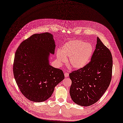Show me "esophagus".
<instances>
[{
    "mask_svg": "<svg viewBox=\"0 0 123 123\" xmlns=\"http://www.w3.org/2000/svg\"><path fill=\"white\" fill-rule=\"evenodd\" d=\"M69 74L68 73H67V72H65L64 73V76H65V77H68L69 76Z\"/></svg>",
    "mask_w": 123,
    "mask_h": 123,
    "instance_id": "esophagus-1",
    "label": "esophagus"
}]
</instances>
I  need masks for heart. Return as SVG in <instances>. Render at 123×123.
<instances>
[{
  "instance_id": "heart-1",
  "label": "heart",
  "mask_w": 123,
  "mask_h": 123,
  "mask_svg": "<svg viewBox=\"0 0 123 123\" xmlns=\"http://www.w3.org/2000/svg\"><path fill=\"white\" fill-rule=\"evenodd\" d=\"M93 52L92 46L81 40H72L66 42L61 50L56 52V57L60 63L66 62L69 58V64L74 70L84 67L90 61Z\"/></svg>"
}]
</instances>
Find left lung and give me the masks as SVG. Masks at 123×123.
<instances>
[{
    "instance_id": "1",
    "label": "left lung",
    "mask_w": 123,
    "mask_h": 123,
    "mask_svg": "<svg viewBox=\"0 0 123 123\" xmlns=\"http://www.w3.org/2000/svg\"><path fill=\"white\" fill-rule=\"evenodd\" d=\"M112 67V54L97 37L90 62L84 67L69 74L72 82L70 89L72 100L83 106L97 102L109 86Z\"/></svg>"
}]
</instances>
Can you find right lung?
Listing matches in <instances>:
<instances>
[{"instance_id":"right-lung-1","label":"right lung","mask_w":123,"mask_h":123,"mask_svg":"<svg viewBox=\"0 0 123 123\" xmlns=\"http://www.w3.org/2000/svg\"><path fill=\"white\" fill-rule=\"evenodd\" d=\"M55 49L53 35L46 32L32 35L22 41L16 51L14 78L21 93L30 101L47 100L64 78L62 70L49 65L50 53L54 54Z\"/></svg>"}]
</instances>
